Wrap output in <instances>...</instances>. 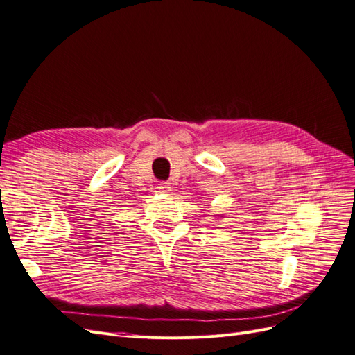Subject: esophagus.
<instances>
[{"label": "esophagus", "mask_w": 355, "mask_h": 355, "mask_svg": "<svg viewBox=\"0 0 355 355\" xmlns=\"http://www.w3.org/2000/svg\"><path fill=\"white\" fill-rule=\"evenodd\" d=\"M157 189H158V192H168V191H171V187H170V184H167V182H161V184H158Z\"/></svg>", "instance_id": "1"}]
</instances>
